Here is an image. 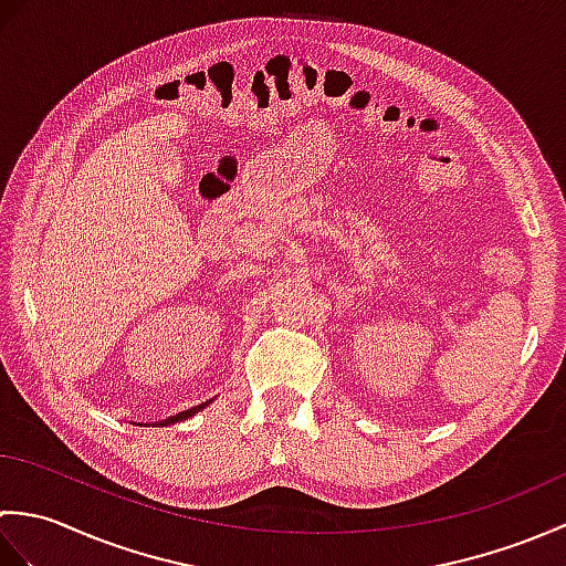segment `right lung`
<instances>
[{
  "instance_id": "1",
  "label": "right lung",
  "mask_w": 566,
  "mask_h": 566,
  "mask_svg": "<svg viewBox=\"0 0 566 566\" xmlns=\"http://www.w3.org/2000/svg\"><path fill=\"white\" fill-rule=\"evenodd\" d=\"M203 406H207V403H199V406H195V408H187V411L177 413V416H170V418L163 420V423H158V426H170V423H177V420H185V418H189V416H195L197 411H201Z\"/></svg>"
}]
</instances>
